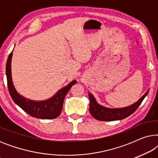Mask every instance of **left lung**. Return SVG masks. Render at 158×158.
I'll list each match as a JSON object with an SVG mask.
<instances>
[{
    "label": "left lung",
    "instance_id": "left-lung-1",
    "mask_svg": "<svg viewBox=\"0 0 158 158\" xmlns=\"http://www.w3.org/2000/svg\"><path fill=\"white\" fill-rule=\"evenodd\" d=\"M149 90L138 100L137 102L132 105L124 108H117V109H111L103 106L97 103L94 95L88 93L90 99L89 111L91 115L97 120L99 121H115L121 120L130 116L139 106L142 101L148 95Z\"/></svg>",
    "mask_w": 158,
    "mask_h": 158
}]
</instances>
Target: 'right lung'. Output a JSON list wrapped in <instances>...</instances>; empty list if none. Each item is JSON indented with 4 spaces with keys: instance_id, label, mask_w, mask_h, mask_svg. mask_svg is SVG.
<instances>
[{
    "instance_id": "add662e5",
    "label": "right lung",
    "mask_w": 158,
    "mask_h": 158,
    "mask_svg": "<svg viewBox=\"0 0 158 158\" xmlns=\"http://www.w3.org/2000/svg\"><path fill=\"white\" fill-rule=\"evenodd\" d=\"M12 55L13 51L8 57L6 73L8 90L13 101L23 111L33 117L42 118V119H51V118H57L61 113L63 101L71 87L77 83V81L75 80L70 82L68 85L61 88L52 97L47 100L33 101L26 98L17 92L13 83L11 76Z\"/></svg>"
}]
</instances>
